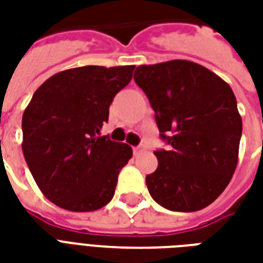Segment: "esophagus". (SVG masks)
I'll use <instances>...</instances> for the list:
<instances>
[{
  "label": "esophagus",
  "instance_id": "1",
  "mask_svg": "<svg viewBox=\"0 0 263 263\" xmlns=\"http://www.w3.org/2000/svg\"><path fill=\"white\" fill-rule=\"evenodd\" d=\"M143 151H146V146H145L143 143H139L138 146H134V154L135 155L141 154V152H143Z\"/></svg>",
  "mask_w": 263,
  "mask_h": 263
}]
</instances>
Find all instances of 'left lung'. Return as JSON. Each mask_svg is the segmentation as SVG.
<instances>
[{
  "label": "left lung",
  "instance_id": "1",
  "mask_svg": "<svg viewBox=\"0 0 263 263\" xmlns=\"http://www.w3.org/2000/svg\"><path fill=\"white\" fill-rule=\"evenodd\" d=\"M134 80L149 98L160 139L158 169L146 176L152 198L171 211L214 201L235 172L242 120L231 87L189 60L139 66Z\"/></svg>",
  "mask_w": 263,
  "mask_h": 263
}]
</instances>
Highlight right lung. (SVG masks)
<instances>
[{
  "instance_id": "1",
  "label": "right lung",
  "mask_w": 263,
  "mask_h": 263,
  "mask_svg": "<svg viewBox=\"0 0 263 263\" xmlns=\"http://www.w3.org/2000/svg\"><path fill=\"white\" fill-rule=\"evenodd\" d=\"M135 66L65 70L37 88L22 115V152L46 197L70 211H92L114 197L129 145L100 137L109 105Z\"/></svg>"
}]
</instances>
